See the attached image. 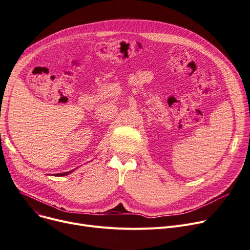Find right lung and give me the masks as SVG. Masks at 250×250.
Segmentation results:
<instances>
[{"mask_svg": "<svg viewBox=\"0 0 250 250\" xmlns=\"http://www.w3.org/2000/svg\"><path fill=\"white\" fill-rule=\"evenodd\" d=\"M74 171V170H71V171H68V172H63V173H58L56 176H64V175H68L70 173H72Z\"/></svg>", "mask_w": 250, "mask_h": 250, "instance_id": "obj_1", "label": "right lung"}]
</instances>
